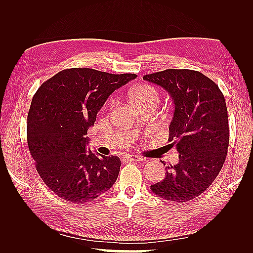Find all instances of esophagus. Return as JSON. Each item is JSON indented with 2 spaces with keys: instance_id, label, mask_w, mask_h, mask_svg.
<instances>
[{
  "instance_id": "34e87169",
  "label": "esophagus",
  "mask_w": 253,
  "mask_h": 253,
  "mask_svg": "<svg viewBox=\"0 0 253 253\" xmlns=\"http://www.w3.org/2000/svg\"><path fill=\"white\" fill-rule=\"evenodd\" d=\"M126 158L127 160H132V162H144V158L138 155H127Z\"/></svg>"
}]
</instances>
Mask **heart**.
Instances as JSON below:
<instances>
[{
	"instance_id": "obj_1",
	"label": "heart",
	"mask_w": 253,
	"mask_h": 253,
	"mask_svg": "<svg viewBox=\"0 0 253 253\" xmlns=\"http://www.w3.org/2000/svg\"><path fill=\"white\" fill-rule=\"evenodd\" d=\"M128 95L136 108H140V106L147 104L157 105L159 102V94L157 89L152 85H149V84H141V85L131 88L128 91ZM114 103V99H112L110 105L113 106Z\"/></svg>"
}]
</instances>
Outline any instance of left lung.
<instances>
[{"instance_id":"1","label":"left lung","mask_w":253,"mask_h":253,"mask_svg":"<svg viewBox=\"0 0 253 253\" xmlns=\"http://www.w3.org/2000/svg\"><path fill=\"white\" fill-rule=\"evenodd\" d=\"M165 88L174 102L169 142L179 153L167 167L153 193L172 203H187L208 189L223 168L229 145L225 97L215 82L192 70H166L143 76ZM163 163V162H162Z\"/></svg>"}]
</instances>
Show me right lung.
Returning a JSON list of instances; mask_svg holds the SVG:
<instances>
[{"label":"right lung","mask_w":253,"mask_h":253,"mask_svg":"<svg viewBox=\"0 0 253 253\" xmlns=\"http://www.w3.org/2000/svg\"><path fill=\"white\" fill-rule=\"evenodd\" d=\"M136 77L68 68L37 90L27 116L28 149L40 177L59 197L87 203L116 181L120 159L94 154L84 136L109 96Z\"/></svg>","instance_id":"1"}]
</instances>
